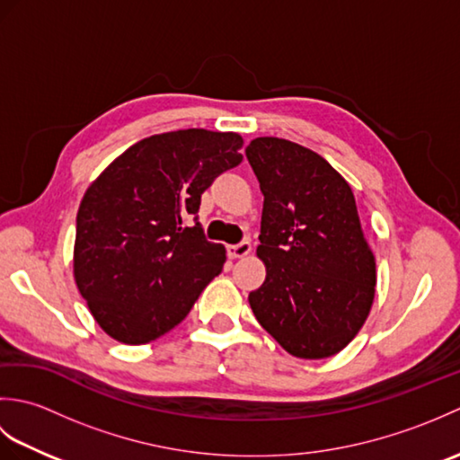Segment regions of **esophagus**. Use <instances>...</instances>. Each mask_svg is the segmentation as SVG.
Returning a JSON list of instances; mask_svg holds the SVG:
<instances>
[{
  "instance_id": "1",
  "label": "esophagus",
  "mask_w": 460,
  "mask_h": 460,
  "mask_svg": "<svg viewBox=\"0 0 460 460\" xmlns=\"http://www.w3.org/2000/svg\"><path fill=\"white\" fill-rule=\"evenodd\" d=\"M249 252H251V243L249 241H241V243H237V245L227 247V255L231 259H241V257L249 255Z\"/></svg>"
}]
</instances>
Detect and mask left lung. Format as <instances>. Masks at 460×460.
Returning a JSON list of instances; mask_svg holds the SVG:
<instances>
[{"instance_id": "1", "label": "left lung", "mask_w": 460, "mask_h": 460, "mask_svg": "<svg viewBox=\"0 0 460 460\" xmlns=\"http://www.w3.org/2000/svg\"><path fill=\"white\" fill-rule=\"evenodd\" d=\"M245 154L265 195L257 255L267 279L249 295L251 308L288 354L334 356L364 326L376 290L354 193L300 144L257 138Z\"/></svg>"}]
</instances>
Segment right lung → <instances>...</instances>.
Segmentation results:
<instances>
[{
  "instance_id": "add662e5",
  "label": "right lung",
  "mask_w": 460,
  "mask_h": 460,
  "mask_svg": "<svg viewBox=\"0 0 460 460\" xmlns=\"http://www.w3.org/2000/svg\"><path fill=\"white\" fill-rule=\"evenodd\" d=\"M235 132L188 128L130 146L86 190L76 213L75 280L94 320L148 344L190 314L219 275L225 247L198 211L217 175L241 164ZM194 215V225L185 224Z\"/></svg>"
}]
</instances>
